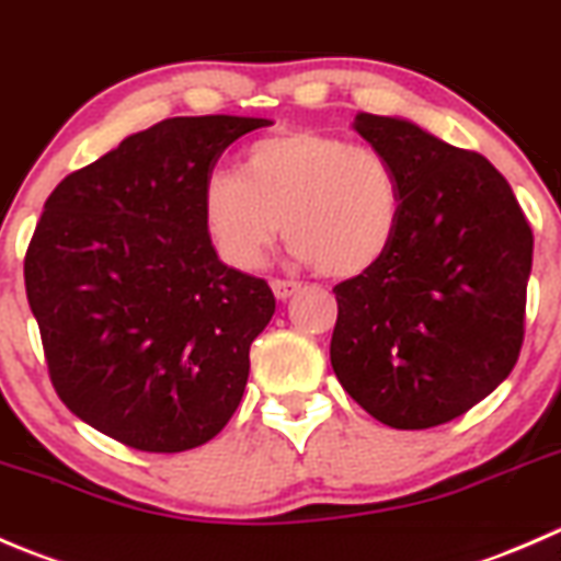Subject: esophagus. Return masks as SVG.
<instances>
[{
	"mask_svg": "<svg viewBox=\"0 0 561 561\" xmlns=\"http://www.w3.org/2000/svg\"><path fill=\"white\" fill-rule=\"evenodd\" d=\"M270 286H273V294L278 299H288L294 291H299V283L297 280H280V278H273L270 280Z\"/></svg>",
	"mask_w": 561,
	"mask_h": 561,
	"instance_id": "1",
	"label": "esophagus"
}]
</instances>
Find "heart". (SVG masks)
<instances>
[{"instance_id": "heart-1", "label": "heart", "mask_w": 561, "mask_h": 561, "mask_svg": "<svg viewBox=\"0 0 561 561\" xmlns=\"http://www.w3.org/2000/svg\"><path fill=\"white\" fill-rule=\"evenodd\" d=\"M403 215L396 165L370 144L316 130L253 141L240 174L215 171L202 187V224L234 270L262 264L280 234L327 278H357L392 248Z\"/></svg>"}]
</instances>
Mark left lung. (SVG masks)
<instances>
[{
    "label": "left lung",
    "mask_w": 561,
    "mask_h": 561,
    "mask_svg": "<svg viewBox=\"0 0 561 561\" xmlns=\"http://www.w3.org/2000/svg\"><path fill=\"white\" fill-rule=\"evenodd\" d=\"M354 130L396 165L403 215L387 256L332 288V370L379 423L434 428L513 370L535 240L482 154L396 116L357 114Z\"/></svg>",
    "instance_id": "left-lung-1"
}]
</instances>
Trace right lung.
I'll return each instance as SVG.
<instances>
[{
    "label": "right lung",
    "mask_w": 561,
    "mask_h": 561,
    "mask_svg": "<svg viewBox=\"0 0 561 561\" xmlns=\"http://www.w3.org/2000/svg\"><path fill=\"white\" fill-rule=\"evenodd\" d=\"M267 125L163 119L46 198L24 280L48 376L76 417L133 450H193L240 407L275 297L220 262L202 187L229 144Z\"/></svg>",
    "instance_id": "1"
}]
</instances>
